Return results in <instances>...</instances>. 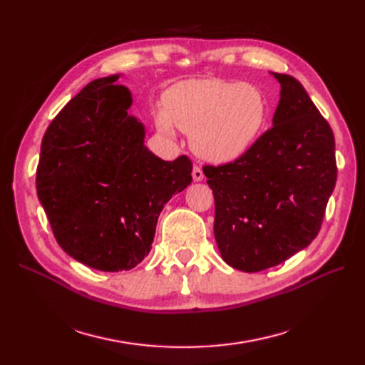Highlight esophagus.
<instances>
[{
    "label": "esophagus",
    "instance_id": "obj_1",
    "mask_svg": "<svg viewBox=\"0 0 365 365\" xmlns=\"http://www.w3.org/2000/svg\"><path fill=\"white\" fill-rule=\"evenodd\" d=\"M192 176H193V180H195V181H202V178H204V173H202V169L200 168V165H193Z\"/></svg>",
    "mask_w": 365,
    "mask_h": 365
}]
</instances>
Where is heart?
<instances>
[{
  "label": "heart",
  "instance_id": "b5f03b06",
  "mask_svg": "<svg viewBox=\"0 0 365 365\" xmlns=\"http://www.w3.org/2000/svg\"><path fill=\"white\" fill-rule=\"evenodd\" d=\"M268 101L257 86L224 79H192L172 85L155 114L164 135L173 125L192 132L197 155L216 163L237 160L254 146L268 120Z\"/></svg>",
  "mask_w": 365,
  "mask_h": 365
}]
</instances>
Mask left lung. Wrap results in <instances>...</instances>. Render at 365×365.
Wrapping results in <instances>:
<instances>
[{"label":"left lung","mask_w":365,"mask_h":365,"mask_svg":"<svg viewBox=\"0 0 365 365\" xmlns=\"http://www.w3.org/2000/svg\"><path fill=\"white\" fill-rule=\"evenodd\" d=\"M272 76L282 86L272 128L245 155L202 169L215 195L220 256L245 272L275 267L311 244L336 182L327 120L292 76Z\"/></svg>","instance_id":"8db88e82"}]
</instances>
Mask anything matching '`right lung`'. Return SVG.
I'll list each match as a JSON object with an SVG mask.
<instances>
[{
  "instance_id": "obj_1",
  "label": "right lung",
  "mask_w": 365,
  "mask_h": 365,
  "mask_svg": "<svg viewBox=\"0 0 365 365\" xmlns=\"http://www.w3.org/2000/svg\"><path fill=\"white\" fill-rule=\"evenodd\" d=\"M118 74L93 81L53 118L42 138L36 192L61 248L86 267L128 271L145 259L172 195L192 182V161H164L128 114Z\"/></svg>"
}]
</instances>
